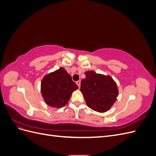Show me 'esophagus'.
Returning a JSON list of instances; mask_svg holds the SVG:
<instances>
[{"label":"esophagus","mask_w":156,"mask_h":156,"mask_svg":"<svg viewBox=\"0 0 156 156\" xmlns=\"http://www.w3.org/2000/svg\"><path fill=\"white\" fill-rule=\"evenodd\" d=\"M76 84H77V86L79 87V88H80V85H81V81H76Z\"/></svg>","instance_id":"obj_1"}]
</instances>
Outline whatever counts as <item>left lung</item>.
<instances>
[{
  "mask_svg": "<svg viewBox=\"0 0 156 156\" xmlns=\"http://www.w3.org/2000/svg\"><path fill=\"white\" fill-rule=\"evenodd\" d=\"M86 77L81 83V92L87 105L92 110L104 112L110 109L116 100L119 91L111 77L98 74L94 71L84 73Z\"/></svg>",
  "mask_w": 156,
  "mask_h": 156,
  "instance_id": "1",
  "label": "left lung"
}]
</instances>
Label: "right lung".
Here are the masks:
<instances>
[{
  "mask_svg": "<svg viewBox=\"0 0 156 156\" xmlns=\"http://www.w3.org/2000/svg\"><path fill=\"white\" fill-rule=\"evenodd\" d=\"M77 88L63 68L45 75L41 83V92L46 104L56 108L66 105L72 93Z\"/></svg>",
  "mask_w": 156,
  "mask_h": 156,
  "instance_id": "obj_1",
  "label": "right lung"
}]
</instances>
